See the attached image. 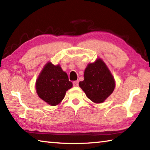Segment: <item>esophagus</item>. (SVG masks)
Here are the masks:
<instances>
[{
	"mask_svg": "<svg viewBox=\"0 0 150 150\" xmlns=\"http://www.w3.org/2000/svg\"><path fill=\"white\" fill-rule=\"evenodd\" d=\"M73 85L74 87H78L79 86V81H75L73 82Z\"/></svg>",
	"mask_w": 150,
	"mask_h": 150,
	"instance_id": "34e87169",
	"label": "esophagus"
}]
</instances>
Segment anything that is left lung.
I'll return each mask as SVG.
<instances>
[{
    "instance_id": "1",
    "label": "left lung",
    "mask_w": 150,
    "mask_h": 150,
    "mask_svg": "<svg viewBox=\"0 0 150 150\" xmlns=\"http://www.w3.org/2000/svg\"><path fill=\"white\" fill-rule=\"evenodd\" d=\"M79 87L87 97L95 103H102L115 87V81L110 70L101 59L88 63L84 73V80Z\"/></svg>"
}]
</instances>
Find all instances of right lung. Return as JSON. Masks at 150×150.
I'll list each match as a JSON object with an SVG mask.
<instances>
[{
	"instance_id": "right-lung-1",
	"label": "right lung",
	"mask_w": 150,
	"mask_h": 150,
	"mask_svg": "<svg viewBox=\"0 0 150 150\" xmlns=\"http://www.w3.org/2000/svg\"><path fill=\"white\" fill-rule=\"evenodd\" d=\"M67 73L59 65L48 62L43 68L35 83L39 97L51 106L59 105L65 97L66 91L72 87Z\"/></svg>"
}]
</instances>
